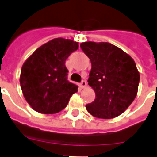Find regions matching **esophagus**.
<instances>
[{
	"label": "esophagus",
	"mask_w": 157,
	"mask_h": 157,
	"mask_svg": "<svg viewBox=\"0 0 157 157\" xmlns=\"http://www.w3.org/2000/svg\"><path fill=\"white\" fill-rule=\"evenodd\" d=\"M81 87H82V89L86 87V81H82V82H81Z\"/></svg>",
	"instance_id": "34e87169"
}]
</instances>
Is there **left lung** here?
I'll list each match as a JSON object with an SVG mask.
<instances>
[{"instance_id":"left-lung-1","label":"left lung","mask_w":157,"mask_h":157,"mask_svg":"<svg viewBox=\"0 0 157 157\" xmlns=\"http://www.w3.org/2000/svg\"><path fill=\"white\" fill-rule=\"evenodd\" d=\"M81 48L92 69L87 80L95 100L86 109L96 118H115L124 112L138 92L140 73L134 59L115 45L106 42H85Z\"/></svg>"}]
</instances>
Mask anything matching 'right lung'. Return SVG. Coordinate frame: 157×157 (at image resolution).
Instances as JSON below:
<instances>
[{
  "label": "right lung",
  "instance_id": "add662e5",
  "mask_svg": "<svg viewBox=\"0 0 157 157\" xmlns=\"http://www.w3.org/2000/svg\"><path fill=\"white\" fill-rule=\"evenodd\" d=\"M77 42L54 39L40 46L22 65L20 85L26 101L37 112L53 114L67 106L78 86L67 80L65 60Z\"/></svg>",
  "mask_w": 157,
  "mask_h": 157
}]
</instances>
